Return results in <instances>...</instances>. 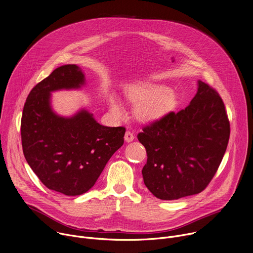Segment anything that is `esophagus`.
<instances>
[{"mask_svg": "<svg viewBox=\"0 0 253 253\" xmlns=\"http://www.w3.org/2000/svg\"><path fill=\"white\" fill-rule=\"evenodd\" d=\"M134 138H135V136H134V134L132 133V132H130V131H127L126 133H125V137H124V139H125V141L126 142H132L133 140H134Z\"/></svg>", "mask_w": 253, "mask_h": 253, "instance_id": "esophagus-1", "label": "esophagus"}]
</instances>
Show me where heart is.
<instances>
[{
  "mask_svg": "<svg viewBox=\"0 0 253 253\" xmlns=\"http://www.w3.org/2000/svg\"><path fill=\"white\" fill-rule=\"evenodd\" d=\"M127 98L137 104L136 116L143 122H154L169 112L176 103V96L170 89L155 86H131L126 91ZM110 111L116 117L124 115V108L114 93L108 96Z\"/></svg>",
  "mask_w": 253,
  "mask_h": 253,
  "instance_id": "obj_1",
  "label": "heart"
}]
</instances>
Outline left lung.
I'll return each mask as SVG.
<instances>
[{
  "instance_id": "obj_1",
  "label": "left lung",
  "mask_w": 253,
  "mask_h": 253,
  "mask_svg": "<svg viewBox=\"0 0 253 253\" xmlns=\"http://www.w3.org/2000/svg\"><path fill=\"white\" fill-rule=\"evenodd\" d=\"M229 135L222 99L199 80L197 93L185 109L166 114L138 134L147 152L144 183L162 200L200 193L217 171Z\"/></svg>"
}]
</instances>
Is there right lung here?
Returning a JSON list of instances; mask_svg holds the SVG:
<instances>
[{"label": "right lung", "mask_w": 253, "mask_h": 253, "mask_svg": "<svg viewBox=\"0 0 253 253\" xmlns=\"http://www.w3.org/2000/svg\"><path fill=\"white\" fill-rule=\"evenodd\" d=\"M85 75L74 64L55 69L30 92L21 120L25 158L49 189L68 196L91 189L107 162L123 145L124 127L99 124L85 109L71 117L52 109L51 93L80 89Z\"/></svg>", "instance_id": "add662e5"}]
</instances>
